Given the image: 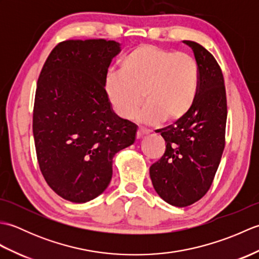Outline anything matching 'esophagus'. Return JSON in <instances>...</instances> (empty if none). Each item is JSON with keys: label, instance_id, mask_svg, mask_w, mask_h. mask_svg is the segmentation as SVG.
Returning <instances> with one entry per match:
<instances>
[{"label": "esophagus", "instance_id": "34e87169", "mask_svg": "<svg viewBox=\"0 0 259 259\" xmlns=\"http://www.w3.org/2000/svg\"><path fill=\"white\" fill-rule=\"evenodd\" d=\"M148 134H150L149 130L144 129V128H138V131H137V138H141V137H144Z\"/></svg>", "mask_w": 259, "mask_h": 259}]
</instances>
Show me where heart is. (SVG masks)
<instances>
[{
    "label": "heart",
    "instance_id": "heart-1",
    "mask_svg": "<svg viewBox=\"0 0 259 259\" xmlns=\"http://www.w3.org/2000/svg\"><path fill=\"white\" fill-rule=\"evenodd\" d=\"M199 89V65L188 53L153 45L134 48L110 72L106 90L115 113L131 119L146 103L140 118L147 123L175 122L194 107Z\"/></svg>",
    "mask_w": 259,
    "mask_h": 259
}]
</instances>
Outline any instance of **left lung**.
<instances>
[{"instance_id": "left-lung-1", "label": "left lung", "mask_w": 259, "mask_h": 259, "mask_svg": "<svg viewBox=\"0 0 259 259\" xmlns=\"http://www.w3.org/2000/svg\"><path fill=\"white\" fill-rule=\"evenodd\" d=\"M199 65V89L194 107L176 124L157 130L166 151L151 164L153 188L176 207L198 201L210 188L225 148L227 99L222 69L199 43L184 41Z\"/></svg>"}]
</instances>
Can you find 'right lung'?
Wrapping results in <instances>:
<instances>
[{"mask_svg":"<svg viewBox=\"0 0 259 259\" xmlns=\"http://www.w3.org/2000/svg\"><path fill=\"white\" fill-rule=\"evenodd\" d=\"M120 45L103 38L60 42L36 83L33 136L41 172L63 199L87 202L112 178V159L133 145L137 125L112 111L108 68Z\"/></svg>","mask_w":259,"mask_h":259,"instance_id":"add662e5","label":"right lung"}]
</instances>
